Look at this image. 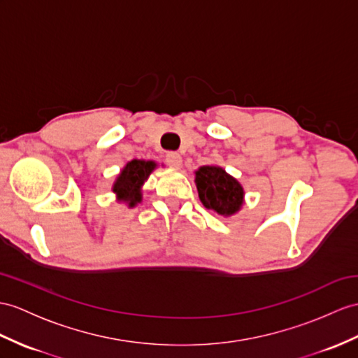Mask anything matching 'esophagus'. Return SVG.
<instances>
[{"label":"esophagus","instance_id":"1","mask_svg":"<svg viewBox=\"0 0 358 358\" xmlns=\"http://www.w3.org/2000/svg\"><path fill=\"white\" fill-rule=\"evenodd\" d=\"M165 162H167L170 167L178 169L182 164V156L178 152H169L167 155H165Z\"/></svg>","mask_w":358,"mask_h":358}]
</instances>
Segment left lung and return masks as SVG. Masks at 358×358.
Here are the masks:
<instances>
[{
	"label": "left lung",
	"mask_w": 358,
	"mask_h": 358,
	"mask_svg": "<svg viewBox=\"0 0 358 358\" xmlns=\"http://www.w3.org/2000/svg\"><path fill=\"white\" fill-rule=\"evenodd\" d=\"M196 185L202 203L217 214L231 215L243 205L241 185L220 167H200Z\"/></svg>",
	"instance_id": "obj_1"
}]
</instances>
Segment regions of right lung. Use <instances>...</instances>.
Wrapping results in <instances>:
<instances>
[{"instance_id": "right-lung-1", "label": "right lung", "mask_w": 358, "mask_h": 358, "mask_svg": "<svg viewBox=\"0 0 358 358\" xmlns=\"http://www.w3.org/2000/svg\"><path fill=\"white\" fill-rule=\"evenodd\" d=\"M155 167L156 164L152 161H130L113 184V193H117L120 200L129 202V206H135L141 202V185Z\"/></svg>"}]
</instances>
